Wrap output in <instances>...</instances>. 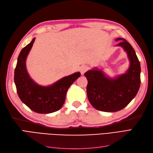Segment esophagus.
I'll return each mask as SVG.
<instances>
[{
    "mask_svg": "<svg viewBox=\"0 0 153 153\" xmlns=\"http://www.w3.org/2000/svg\"><path fill=\"white\" fill-rule=\"evenodd\" d=\"M88 70V67L87 66H82L80 68V71L82 75H84V74Z\"/></svg>",
    "mask_w": 153,
    "mask_h": 153,
    "instance_id": "esophagus-1",
    "label": "esophagus"
}]
</instances>
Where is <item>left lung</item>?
<instances>
[{"instance_id": "obj_1", "label": "left lung", "mask_w": 153, "mask_h": 153, "mask_svg": "<svg viewBox=\"0 0 153 153\" xmlns=\"http://www.w3.org/2000/svg\"><path fill=\"white\" fill-rule=\"evenodd\" d=\"M116 45L126 52L129 61L127 71L115 78L105 75L94 68L85 73L88 84L87 94L89 102L96 110L106 112H117L131 102L137 95L140 85V64L131 45L123 38Z\"/></svg>"}]
</instances>
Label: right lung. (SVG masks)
I'll return each mask as SVG.
<instances>
[{
    "mask_svg": "<svg viewBox=\"0 0 153 153\" xmlns=\"http://www.w3.org/2000/svg\"><path fill=\"white\" fill-rule=\"evenodd\" d=\"M36 38L23 48L18 55L15 70V84L21 101L34 112L50 114L61 109L66 99L68 89L80 76L76 72L48 86H41L30 77L26 68V59Z\"/></svg>",
    "mask_w": 153,
    "mask_h": 153,
    "instance_id": "add662e5",
    "label": "right lung"
}]
</instances>
